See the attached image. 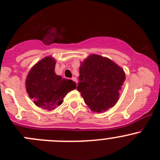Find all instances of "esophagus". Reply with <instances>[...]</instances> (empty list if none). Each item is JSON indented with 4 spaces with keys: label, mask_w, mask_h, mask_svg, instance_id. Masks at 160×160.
Listing matches in <instances>:
<instances>
[{
    "label": "esophagus",
    "mask_w": 160,
    "mask_h": 160,
    "mask_svg": "<svg viewBox=\"0 0 160 160\" xmlns=\"http://www.w3.org/2000/svg\"><path fill=\"white\" fill-rule=\"evenodd\" d=\"M72 80H73L74 82H76V83L77 82V78H76V77H72Z\"/></svg>",
    "instance_id": "esophagus-1"
}]
</instances>
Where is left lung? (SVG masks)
Masks as SVG:
<instances>
[{"instance_id":"1","label":"left lung","mask_w":160,"mask_h":160,"mask_svg":"<svg viewBox=\"0 0 160 160\" xmlns=\"http://www.w3.org/2000/svg\"><path fill=\"white\" fill-rule=\"evenodd\" d=\"M125 80L122 67L108 58L93 54L80 64L77 90L90 110L102 112L118 102Z\"/></svg>"}]
</instances>
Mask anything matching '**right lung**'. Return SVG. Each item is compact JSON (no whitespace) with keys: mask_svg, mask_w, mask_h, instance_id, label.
Listing matches in <instances>:
<instances>
[{"mask_svg":"<svg viewBox=\"0 0 160 160\" xmlns=\"http://www.w3.org/2000/svg\"><path fill=\"white\" fill-rule=\"evenodd\" d=\"M55 65L56 60L46 56L31 69L25 80L27 93L35 105L47 110L60 105L64 97L77 88L72 80L56 75Z\"/></svg>","mask_w":160,"mask_h":160,"instance_id":"obj_1","label":"right lung"}]
</instances>
